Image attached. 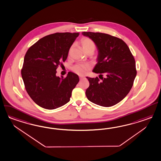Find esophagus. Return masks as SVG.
<instances>
[{
    "label": "esophagus",
    "mask_w": 161,
    "mask_h": 161,
    "mask_svg": "<svg viewBox=\"0 0 161 161\" xmlns=\"http://www.w3.org/2000/svg\"><path fill=\"white\" fill-rule=\"evenodd\" d=\"M79 78H80V80H82L83 78H84V77H83V76H80Z\"/></svg>",
    "instance_id": "34e87169"
}]
</instances>
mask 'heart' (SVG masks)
<instances>
[{"instance_id": "heart-1", "label": "heart", "mask_w": 161, "mask_h": 161, "mask_svg": "<svg viewBox=\"0 0 161 161\" xmlns=\"http://www.w3.org/2000/svg\"><path fill=\"white\" fill-rule=\"evenodd\" d=\"M80 42L83 47L84 51L86 54H87L88 53H94L96 48V45L92 39L88 38H83V39L81 40ZM70 50H69V52H70ZM72 69L75 73L78 74L79 75H84L87 73L88 69V66L87 65L78 64L73 66Z\"/></svg>"}]
</instances>
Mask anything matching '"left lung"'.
Returning <instances> with one entry per match:
<instances>
[{"mask_svg":"<svg viewBox=\"0 0 161 161\" xmlns=\"http://www.w3.org/2000/svg\"><path fill=\"white\" fill-rule=\"evenodd\" d=\"M96 44L97 63L93 72L99 78L87 77L90 86L86 92L88 100L103 107L122 101L131 90L136 76L135 60L127 44L121 39L106 34L83 32ZM105 74L102 77V74Z\"/></svg>","mask_w":161,"mask_h":161,"instance_id":"left-lung-1","label":"left lung"}]
</instances>
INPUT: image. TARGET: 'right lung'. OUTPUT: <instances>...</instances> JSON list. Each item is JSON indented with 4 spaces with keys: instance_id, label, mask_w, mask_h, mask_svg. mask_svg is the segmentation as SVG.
Returning a JSON list of instances; mask_svg holds the SVG:
<instances>
[{
    "instance_id": "add662e5",
    "label": "right lung",
    "mask_w": 161,
    "mask_h": 161,
    "mask_svg": "<svg viewBox=\"0 0 161 161\" xmlns=\"http://www.w3.org/2000/svg\"><path fill=\"white\" fill-rule=\"evenodd\" d=\"M79 33H55L45 36L31 46L25 56L22 77L30 97L40 107L53 110L69 101L79 81L69 72L65 78L56 75L57 68L68 57Z\"/></svg>"
}]
</instances>
